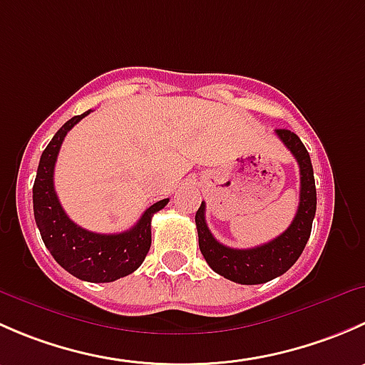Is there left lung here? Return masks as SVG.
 <instances>
[{
  "label": "left lung",
  "mask_w": 365,
  "mask_h": 365,
  "mask_svg": "<svg viewBox=\"0 0 365 365\" xmlns=\"http://www.w3.org/2000/svg\"><path fill=\"white\" fill-rule=\"evenodd\" d=\"M275 134L293 153L300 168V203L295 219L284 233L259 247L231 249L217 242L210 233L205 219V203H201L196 212L200 249L206 263L213 272L238 284H263L288 272L311 237L316 213V185L311 157L295 132L277 128Z\"/></svg>",
  "instance_id": "1"
}]
</instances>
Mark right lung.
I'll return each mask as SVG.
<instances>
[{
  "instance_id": "1",
  "label": "right lung",
  "mask_w": 365,
  "mask_h": 365,
  "mask_svg": "<svg viewBox=\"0 0 365 365\" xmlns=\"http://www.w3.org/2000/svg\"><path fill=\"white\" fill-rule=\"evenodd\" d=\"M90 113L70 118L42 152L33 185V213L43 244L68 274L88 282H113L141 267L152 245L153 213L169 200L153 203L134 227L116 235L93 233L68 219L54 190V165L67 132Z\"/></svg>"
}]
</instances>
